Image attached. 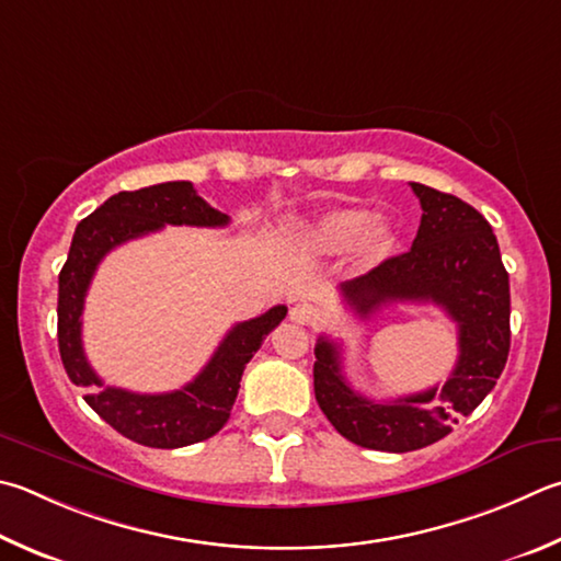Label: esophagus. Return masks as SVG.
Masks as SVG:
<instances>
[{
  "mask_svg": "<svg viewBox=\"0 0 561 561\" xmlns=\"http://www.w3.org/2000/svg\"><path fill=\"white\" fill-rule=\"evenodd\" d=\"M289 316H291V321L294 323H299V325H309V323H313L316 321V309L311 307V304H307V301H301V304H294L291 307V311H289Z\"/></svg>",
  "mask_w": 561,
  "mask_h": 561,
  "instance_id": "esophagus-1",
  "label": "esophagus"
}]
</instances>
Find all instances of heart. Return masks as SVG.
Wrapping results in <instances>:
<instances>
[{"instance_id": "heart-1", "label": "heart", "mask_w": 561, "mask_h": 561, "mask_svg": "<svg viewBox=\"0 0 561 561\" xmlns=\"http://www.w3.org/2000/svg\"><path fill=\"white\" fill-rule=\"evenodd\" d=\"M313 248L323 252H343L358 242L363 262H380L397 248V232L390 222L373 218L363 208H335L323 213L309 230Z\"/></svg>"}]
</instances>
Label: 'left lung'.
I'll use <instances>...</instances> for the list:
<instances>
[{
  "mask_svg": "<svg viewBox=\"0 0 561 561\" xmlns=\"http://www.w3.org/2000/svg\"><path fill=\"white\" fill-rule=\"evenodd\" d=\"M422 203L412 250L341 284L348 307L370 319L387 304H436L458 325V360L442 387L375 402L343 378L341 348L316 343L313 392L345 439L375 451L404 454L444 439L458 416L471 414L505 368L511 351V282L493 228L451 193L410 183Z\"/></svg>",
  "mask_w": 561,
  "mask_h": 561,
  "instance_id": "1",
  "label": "left lung"
}]
</instances>
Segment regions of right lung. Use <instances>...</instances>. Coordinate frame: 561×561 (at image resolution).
<instances>
[{"mask_svg": "<svg viewBox=\"0 0 561 561\" xmlns=\"http://www.w3.org/2000/svg\"><path fill=\"white\" fill-rule=\"evenodd\" d=\"M230 218L203 201L191 181H167L139 191H119L78 222L68 260L58 274V351L68 378L88 387L85 402L122 436L151 449L210 439L228 422L250 358L277 329L287 307H272L257 319L236 323L206 368L181 390L139 394L105 385L90 368L80 339V316L98 264L110 250L164 226L222 228Z\"/></svg>", "mask_w": 561, "mask_h": 561, "instance_id": "obj_1", "label": "right lung"}]
</instances>
